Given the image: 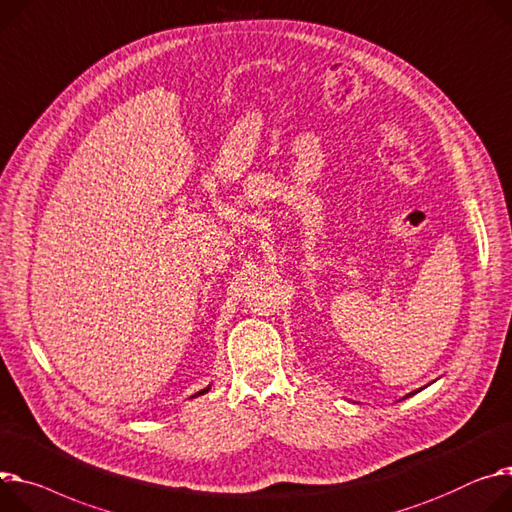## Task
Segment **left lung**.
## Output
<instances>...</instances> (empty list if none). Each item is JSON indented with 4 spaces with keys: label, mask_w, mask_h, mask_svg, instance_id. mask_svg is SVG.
I'll return each instance as SVG.
<instances>
[{
    "label": "left lung",
    "mask_w": 512,
    "mask_h": 512,
    "mask_svg": "<svg viewBox=\"0 0 512 512\" xmlns=\"http://www.w3.org/2000/svg\"><path fill=\"white\" fill-rule=\"evenodd\" d=\"M420 389H422V387H420ZM420 389H416V391H412V393H408V396H414V393H418V391H420ZM408 396H406V398H408Z\"/></svg>",
    "instance_id": "1"
}]
</instances>
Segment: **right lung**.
<instances>
[{
    "mask_svg": "<svg viewBox=\"0 0 512 512\" xmlns=\"http://www.w3.org/2000/svg\"><path fill=\"white\" fill-rule=\"evenodd\" d=\"M209 389H211V385H209V387H205V389H201V391H196V393H194V396H192V398H196V396H203V393H207V391H209Z\"/></svg>",
    "mask_w": 512,
    "mask_h": 512,
    "instance_id": "obj_1",
    "label": "right lung"
}]
</instances>
